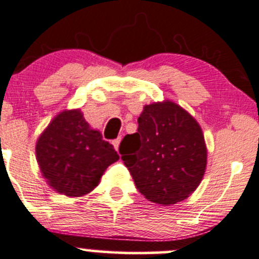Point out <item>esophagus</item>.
<instances>
[{"mask_svg": "<svg viewBox=\"0 0 259 259\" xmlns=\"http://www.w3.org/2000/svg\"><path fill=\"white\" fill-rule=\"evenodd\" d=\"M113 146L114 148H116V151H118V147H119V143H121V138H117V140H113Z\"/></svg>", "mask_w": 259, "mask_h": 259, "instance_id": "1", "label": "esophagus"}]
</instances>
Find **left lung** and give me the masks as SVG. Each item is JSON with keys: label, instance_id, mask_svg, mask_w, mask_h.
Masks as SVG:
<instances>
[{"label": "left lung", "instance_id": "1", "mask_svg": "<svg viewBox=\"0 0 259 259\" xmlns=\"http://www.w3.org/2000/svg\"><path fill=\"white\" fill-rule=\"evenodd\" d=\"M136 188L153 203L171 205L199 186L206 167V147L198 122L172 102L145 106L137 132L119 145Z\"/></svg>", "mask_w": 259, "mask_h": 259}]
</instances>
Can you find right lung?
<instances>
[{
    "label": "right lung",
    "mask_w": 259,
    "mask_h": 259,
    "mask_svg": "<svg viewBox=\"0 0 259 259\" xmlns=\"http://www.w3.org/2000/svg\"><path fill=\"white\" fill-rule=\"evenodd\" d=\"M42 176L55 191L81 196L98 185L101 176L119 158L113 146L91 130L79 109L58 114L36 143Z\"/></svg>",
    "instance_id": "obj_1"
}]
</instances>
